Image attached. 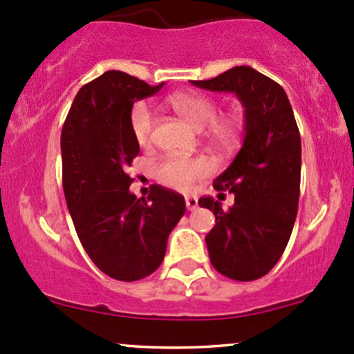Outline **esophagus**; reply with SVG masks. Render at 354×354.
Here are the masks:
<instances>
[{
	"label": "esophagus",
	"mask_w": 354,
	"mask_h": 354,
	"mask_svg": "<svg viewBox=\"0 0 354 354\" xmlns=\"http://www.w3.org/2000/svg\"><path fill=\"white\" fill-rule=\"evenodd\" d=\"M185 203H186V208H188L189 211L198 208V198L196 196H185Z\"/></svg>",
	"instance_id": "esophagus-1"
}]
</instances>
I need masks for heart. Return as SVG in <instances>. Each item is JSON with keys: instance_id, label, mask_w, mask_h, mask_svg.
<instances>
[{"instance_id": "1", "label": "heart", "mask_w": 354, "mask_h": 354, "mask_svg": "<svg viewBox=\"0 0 354 354\" xmlns=\"http://www.w3.org/2000/svg\"><path fill=\"white\" fill-rule=\"evenodd\" d=\"M168 104L191 126L203 129L208 140L219 149H226L238 140L241 123L238 118H218V104L205 95L196 93H174ZM129 128L140 146L153 143L156 118L145 103H136L129 113ZM211 173V165L203 156H166L156 166V178L165 186L189 191L198 181Z\"/></svg>"}]
</instances>
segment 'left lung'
<instances>
[{
  "label": "left lung",
  "instance_id": "8db88e82",
  "mask_svg": "<svg viewBox=\"0 0 354 354\" xmlns=\"http://www.w3.org/2000/svg\"><path fill=\"white\" fill-rule=\"evenodd\" d=\"M191 83L234 93L245 106L241 149L213 183L216 191L234 194V205L225 211L211 196L198 205L216 218L205 238L214 270L236 281H253L278 263L293 231L301 176L298 124L284 89L250 66Z\"/></svg>",
  "mask_w": 354,
  "mask_h": 354
}]
</instances>
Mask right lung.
I'll return each mask as SVG.
<instances>
[{"label":"right lung","instance_id":"obj_1","mask_svg":"<svg viewBox=\"0 0 354 354\" xmlns=\"http://www.w3.org/2000/svg\"><path fill=\"white\" fill-rule=\"evenodd\" d=\"M163 84L106 71L80 89L61 131L73 225L91 261L118 281H138L160 268L169 233L186 211L185 198L160 185L148 198L129 193L133 178L126 171L140 153L129 113Z\"/></svg>","mask_w":354,"mask_h":354}]
</instances>
